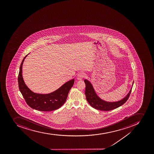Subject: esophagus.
I'll return each mask as SVG.
<instances>
[{
	"mask_svg": "<svg viewBox=\"0 0 154 154\" xmlns=\"http://www.w3.org/2000/svg\"><path fill=\"white\" fill-rule=\"evenodd\" d=\"M85 74L84 73H83V72H80V73H79L78 74L77 76V79L78 80H81L82 79L85 77Z\"/></svg>",
	"mask_w": 154,
	"mask_h": 154,
	"instance_id": "1",
	"label": "esophagus"
}]
</instances>
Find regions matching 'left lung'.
<instances>
[{
	"instance_id": "obj_1",
	"label": "left lung",
	"mask_w": 154,
	"mask_h": 154,
	"mask_svg": "<svg viewBox=\"0 0 154 154\" xmlns=\"http://www.w3.org/2000/svg\"><path fill=\"white\" fill-rule=\"evenodd\" d=\"M85 83L86 84L85 95L86 100L88 101L90 105L97 110L101 111L111 110L116 109L117 108L123 105L129 98L132 88H131L128 94L123 98L121 100L118 102H108L101 100L100 98L97 95L92 85L87 80H85ZM134 84V82H133Z\"/></svg>"
}]
</instances>
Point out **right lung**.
Segmentation results:
<instances>
[{
	"label": "right lung",
	"instance_id": "add662e5",
	"mask_svg": "<svg viewBox=\"0 0 154 154\" xmlns=\"http://www.w3.org/2000/svg\"><path fill=\"white\" fill-rule=\"evenodd\" d=\"M27 55L25 56L20 64L18 77L19 90L26 103L32 109L41 111H51L59 109L66 100L68 93L73 86L74 79L67 82L59 89L49 94L33 93L26 86L22 75L23 64Z\"/></svg>",
	"mask_w": 154,
	"mask_h": 154
}]
</instances>
